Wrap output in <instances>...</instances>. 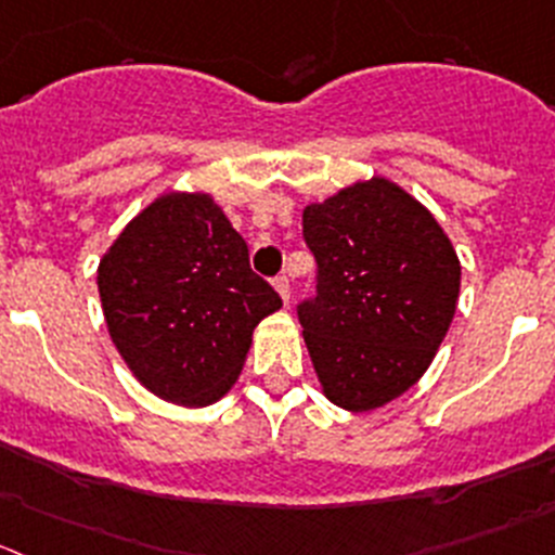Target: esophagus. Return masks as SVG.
Returning a JSON list of instances; mask_svg holds the SVG:
<instances>
[{"label":"esophagus","mask_w":555,"mask_h":555,"mask_svg":"<svg viewBox=\"0 0 555 555\" xmlns=\"http://www.w3.org/2000/svg\"><path fill=\"white\" fill-rule=\"evenodd\" d=\"M274 288H278V294H281L283 302H288V299H292V283H288L286 274H278V278H274Z\"/></svg>","instance_id":"obj_1"}]
</instances>
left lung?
<instances>
[{
	"mask_svg": "<svg viewBox=\"0 0 555 555\" xmlns=\"http://www.w3.org/2000/svg\"><path fill=\"white\" fill-rule=\"evenodd\" d=\"M315 294L297 305L324 395L346 411L400 398L452 324L461 261L430 212L387 179L302 212Z\"/></svg>",
	"mask_w": 555,
	"mask_h": 555,
	"instance_id": "1",
	"label": "left lung"
}]
</instances>
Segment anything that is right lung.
Returning <instances> with one entry per match:
<instances>
[{
    "label": "right lung",
    "instance_id": "right-lung-1",
    "mask_svg": "<svg viewBox=\"0 0 555 555\" xmlns=\"http://www.w3.org/2000/svg\"><path fill=\"white\" fill-rule=\"evenodd\" d=\"M111 340L146 389L209 405L236 382L253 330L283 299L250 269L223 209L202 193L146 207L98 269Z\"/></svg>",
    "mask_w": 555,
    "mask_h": 555
}]
</instances>
